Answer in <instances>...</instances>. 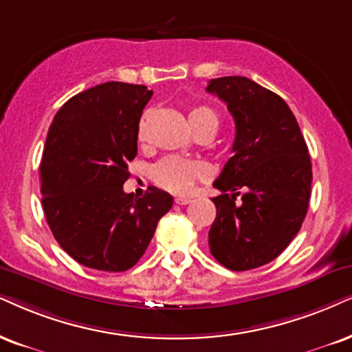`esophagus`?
Instances as JSON below:
<instances>
[{
  "instance_id": "1",
  "label": "esophagus",
  "mask_w": 352,
  "mask_h": 352,
  "mask_svg": "<svg viewBox=\"0 0 352 352\" xmlns=\"http://www.w3.org/2000/svg\"><path fill=\"white\" fill-rule=\"evenodd\" d=\"M191 201L190 198H186V197H177L175 198V204H180V206H184V204H188Z\"/></svg>"
}]
</instances>
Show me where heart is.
I'll return each instance as SVG.
<instances>
[{
    "instance_id": "obj_1",
    "label": "heart",
    "mask_w": 352,
    "mask_h": 352,
    "mask_svg": "<svg viewBox=\"0 0 352 352\" xmlns=\"http://www.w3.org/2000/svg\"><path fill=\"white\" fill-rule=\"evenodd\" d=\"M188 120L193 130H197L204 124H212L217 128V115L212 112L206 105H198L188 112ZM146 131V117L141 118L138 124V140H144ZM151 177H153L154 184L161 188L170 191L175 195H185L191 190L195 182L206 180L209 177V168L204 162L199 161H186L184 157H177V155H168L164 157L157 164H154L151 168Z\"/></svg>"
}]
</instances>
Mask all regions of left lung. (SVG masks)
Listing matches in <instances>:
<instances>
[{"label":"left lung","mask_w":352,"mask_h":352,"mask_svg":"<svg viewBox=\"0 0 352 352\" xmlns=\"http://www.w3.org/2000/svg\"><path fill=\"white\" fill-rule=\"evenodd\" d=\"M208 92L235 122L232 157L214 188L209 250L226 268L247 271L273 261L300 230L309 209L312 162L294 113L274 92L243 76L216 78Z\"/></svg>","instance_id":"left-lung-1"}]
</instances>
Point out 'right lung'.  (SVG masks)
<instances>
[{"instance_id":"add662e5","label":"right lung","mask_w":352,"mask_h":352,"mask_svg":"<svg viewBox=\"0 0 352 352\" xmlns=\"http://www.w3.org/2000/svg\"><path fill=\"white\" fill-rule=\"evenodd\" d=\"M151 96L141 84H99L71 97L48 130L42 208L60 247L87 268L118 273L135 266L173 204L155 186L141 198L123 191Z\"/></svg>"}]
</instances>
